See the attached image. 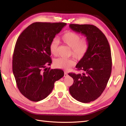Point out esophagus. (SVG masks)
I'll return each instance as SVG.
<instances>
[{"label":"esophagus","mask_w":126,"mask_h":126,"mask_svg":"<svg viewBox=\"0 0 126 126\" xmlns=\"http://www.w3.org/2000/svg\"><path fill=\"white\" fill-rule=\"evenodd\" d=\"M68 76V73L66 72H64V77H66Z\"/></svg>","instance_id":"1"}]
</instances>
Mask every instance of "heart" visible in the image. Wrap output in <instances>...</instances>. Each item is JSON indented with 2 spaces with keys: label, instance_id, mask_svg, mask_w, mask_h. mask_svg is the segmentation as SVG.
<instances>
[{
  "label": "heart",
  "instance_id": "1",
  "mask_svg": "<svg viewBox=\"0 0 126 126\" xmlns=\"http://www.w3.org/2000/svg\"><path fill=\"white\" fill-rule=\"evenodd\" d=\"M61 40L64 43L71 48V54L76 59L81 60L84 57L89 47V43L86 38L81 39V36L74 32H67L63 34ZM58 41L53 39L51 42L49 49L51 53L53 55L57 53ZM56 68L69 69L75 64V62L73 58H65L60 57L56 58L53 62Z\"/></svg>",
  "mask_w": 126,
  "mask_h": 126
}]
</instances>
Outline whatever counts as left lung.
<instances>
[{
	"mask_svg": "<svg viewBox=\"0 0 126 126\" xmlns=\"http://www.w3.org/2000/svg\"><path fill=\"white\" fill-rule=\"evenodd\" d=\"M69 27L84 35L89 43L86 55L76 65L83 73L68 74L74 79L69 92L78 101L89 103L100 97L110 78L112 66L110 46L105 35L94 25L71 24Z\"/></svg>",
	"mask_w": 126,
	"mask_h": 126,
	"instance_id": "obj_1",
	"label": "left lung"
}]
</instances>
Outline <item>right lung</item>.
Returning <instances> with one entry per match:
<instances>
[{"label": "right lung", "instance_id": "add662e5", "mask_svg": "<svg viewBox=\"0 0 126 126\" xmlns=\"http://www.w3.org/2000/svg\"><path fill=\"white\" fill-rule=\"evenodd\" d=\"M65 23L36 22L18 38L12 60V71L18 89L30 101L43 100L52 92L56 81L64 76L61 69L46 68L52 63L49 46Z\"/></svg>", "mask_w": 126, "mask_h": 126}]
</instances>
